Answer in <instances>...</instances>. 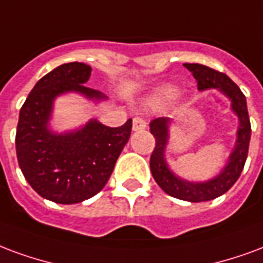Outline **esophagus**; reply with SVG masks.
Listing matches in <instances>:
<instances>
[{"label":"esophagus","mask_w":263,"mask_h":263,"mask_svg":"<svg viewBox=\"0 0 263 263\" xmlns=\"http://www.w3.org/2000/svg\"><path fill=\"white\" fill-rule=\"evenodd\" d=\"M147 127V122L143 118H134L133 119V130L134 132H141Z\"/></svg>","instance_id":"obj_1"}]
</instances>
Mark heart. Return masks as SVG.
Listing matches in <instances>:
<instances>
[{"label": "heart", "instance_id": "heart-1", "mask_svg": "<svg viewBox=\"0 0 263 263\" xmlns=\"http://www.w3.org/2000/svg\"><path fill=\"white\" fill-rule=\"evenodd\" d=\"M179 95V89L174 85H165V87H162L161 89L157 91V93L153 98V101L154 102H165V101H171L174 98H176Z\"/></svg>", "mask_w": 263, "mask_h": 263}]
</instances>
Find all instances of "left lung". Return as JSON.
I'll list each match as a JSON object with an SVG mask.
<instances>
[{
    "label": "left lung",
    "mask_w": 263,
    "mask_h": 263,
    "mask_svg": "<svg viewBox=\"0 0 263 263\" xmlns=\"http://www.w3.org/2000/svg\"><path fill=\"white\" fill-rule=\"evenodd\" d=\"M183 66L196 78L199 91L217 89L231 101V110L237 115L239 122L235 145L230 154L227 164L218 172V175L203 182L186 181L176 175L166 162L165 150L170 141L171 120L168 118L154 119L150 123V132L155 137V148L151 154L150 168L158 186L170 196L193 203L208 202L227 192L237 182L244 170L251 140L250 116L245 95L235 85V82L231 81L230 77L202 64L185 63Z\"/></svg>",
    "instance_id": "left-lung-1"
}]
</instances>
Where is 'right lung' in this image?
<instances>
[{
  "instance_id": "1",
  "label": "right lung",
  "mask_w": 263,
  "mask_h": 263,
  "mask_svg": "<svg viewBox=\"0 0 263 263\" xmlns=\"http://www.w3.org/2000/svg\"><path fill=\"white\" fill-rule=\"evenodd\" d=\"M91 71L84 63L61 64L36 82L19 112L15 144L21 171L34 192L60 204L84 202L101 192L132 133V119L120 127L91 119L71 132L50 129L57 97L74 92L93 102L106 99L85 87Z\"/></svg>"
}]
</instances>
